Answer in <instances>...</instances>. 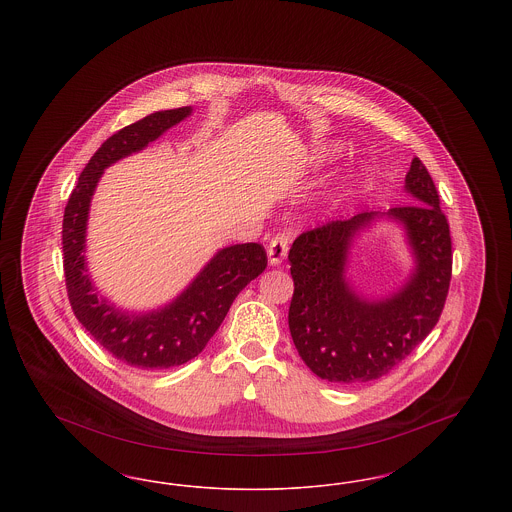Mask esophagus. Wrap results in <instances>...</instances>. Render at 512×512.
Instances as JSON below:
<instances>
[{
	"instance_id": "34e87169",
	"label": "esophagus",
	"mask_w": 512,
	"mask_h": 512,
	"mask_svg": "<svg viewBox=\"0 0 512 512\" xmlns=\"http://www.w3.org/2000/svg\"><path fill=\"white\" fill-rule=\"evenodd\" d=\"M288 245H290V236L284 234V232L276 234V236L268 242L267 253L270 265L276 267V265H280V263L284 261V257L288 255Z\"/></svg>"
}]
</instances>
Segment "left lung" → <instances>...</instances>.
<instances>
[{"label": "left lung", "mask_w": 512, "mask_h": 512, "mask_svg": "<svg viewBox=\"0 0 512 512\" xmlns=\"http://www.w3.org/2000/svg\"><path fill=\"white\" fill-rule=\"evenodd\" d=\"M405 188L416 203L397 205L416 255V272L405 288L384 301H366L349 288L343 270L349 242L376 213L328 220L299 234L290 249L293 295L290 332L303 363L334 384L382 378L409 357L438 324L453 272L451 234L439 207L436 184L414 157Z\"/></svg>", "instance_id": "left-lung-1"}]
</instances>
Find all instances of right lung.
I'll list each match as a JSON object with an SVG mask.
<instances>
[{"label":"right lung","mask_w":512,"mask_h":512,"mask_svg":"<svg viewBox=\"0 0 512 512\" xmlns=\"http://www.w3.org/2000/svg\"><path fill=\"white\" fill-rule=\"evenodd\" d=\"M190 111V107L157 111L107 138L84 167L63 215V270L74 317L107 353L142 370L172 368L197 357L219 330L238 293L267 268L263 245H230L213 257L171 305L142 317L119 313L99 297L90 282L82 253L90 199L101 172L157 140Z\"/></svg>","instance_id":"add662e5"}]
</instances>
